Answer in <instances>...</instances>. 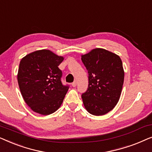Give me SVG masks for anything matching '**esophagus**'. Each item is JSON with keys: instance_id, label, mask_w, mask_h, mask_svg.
Returning <instances> with one entry per match:
<instances>
[{"instance_id": "obj_1", "label": "esophagus", "mask_w": 152, "mask_h": 152, "mask_svg": "<svg viewBox=\"0 0 152 152\" xmlns=\"http://www.w3.org/2000/svg\"><path fill=\"white\" fill-rule=\"evenodd\" d=\"M72 86L73 87H75L77 86V82H76V81H75L74 82L72 83Z\"/></svg>"}]
</instances>
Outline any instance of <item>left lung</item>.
Wrapping results in <instances>:
<instances>
[{
  "label": "left lung",
  "instance_id": "left-lung-1",
  "mask_svg": "<svg viewBox=\"0 0 152 152\" xmlns=\"http://www.w3.org/2000/svg\"><path fill=\"white\" fill-rule=\"evenodd\" d=\"M88 73V86L82 95L85 109L94 115L111 111L119 101L124 72L119 56L103 48L82 55Z\"/></svg>",
  "mask_w": 152,
  "mask_h": 152
}]
</instances>
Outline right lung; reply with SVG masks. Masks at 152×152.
I'll use <instances>...</instances> for the list:
<instances>
[{"instance_id": "obj_1", "label": "right lung", "mask_w": 152, "mask_h": 152, "mask_svg": "<svg viewBox=\"0 0 152 152\" xmlns=\"http://www.w3.org/2000/svg\"><path fill=\"white\" fill-rule=\"evenodd\" d=\"M64 57L49 50H40L20 60L17 75L24 101L33 111L43 115L61 107L69 88L62 84V72L58 66Z\"/></svg>"}]
</instances>
